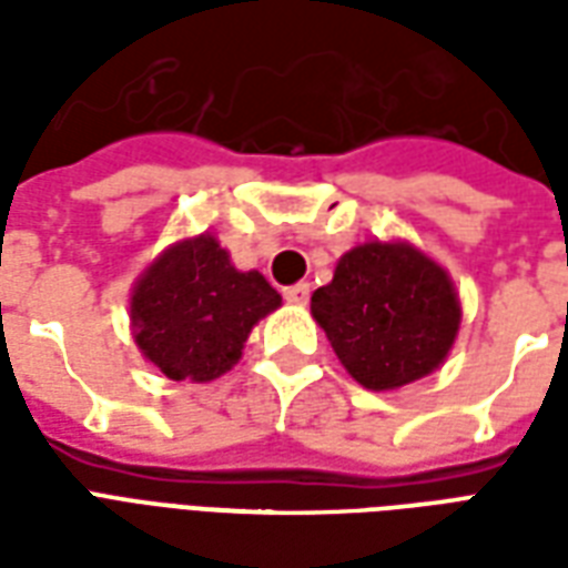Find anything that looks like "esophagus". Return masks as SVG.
<instances>
[{
  "label": "esophagus",
  "mask_w": 568,
  "mask_h": 568,
  "mask_svg": "<svg viewBox=\"0 0 568 568\" xmlns=\"http://www.w3.org/2000/svg\"><path fill=\"white\" fill-rule=\"evenodd\" d=\"M283 295H285V301H288V304H307V301H310V283L288 285Z\"/></svg>",
  "instance_id": "34e87169"
}]
</instances>
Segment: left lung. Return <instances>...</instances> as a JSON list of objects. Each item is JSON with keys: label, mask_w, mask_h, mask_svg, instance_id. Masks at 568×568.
I'll return each instance as SVG.
<instances>
[{"label": "left lung", "mask_w": 568, "mask_h": 568, "mask_svg": "<svg viewBox=\"0 0 568 568\" xmlns=\"http://www.w3.org/2000/svg\"><path fill=\"white\" fill-rule=\"evenodd\" d=\"M310 313L346 374L374 393L438 371L463 325L450 273L407 240H368L344 252L332 283L310 297Z\"/></svg>", "instance_id": "8db88e82"}]
</instances>
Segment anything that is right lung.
<instances>
[{
	"instance_id": "obj_1",
	"label": "right lung",
	"mask_w": 568,
	"mask_h": 568,
	"mask_svg": "<svg viewBox=\"0 0 568 568\" xmlns=\"http://www.w3.org/2000/svg\"><path fill=\"white\" fill-rule=\"evenodd\" d=\"M280 304V292L258 271H236L206 231L170 243L140 273L130 332L163 377L210 383L243 358L252 328Z\"/></svg>"
}]
</instances>
